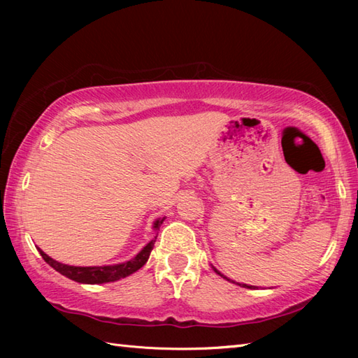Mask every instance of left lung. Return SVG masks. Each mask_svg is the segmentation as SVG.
I'll list each match as a JSON object with an SVG mask.
<instances>
[{
  "instance_id": "1",
  "label": "left lung",
  "mask_w": 358,
  "mask_h": 358,
  "mask_svg": "<svg viewBox=\"0 0 358 358\" xmlns=\"http://www.w3.org/2000/svg\"><path fill=\"white\" fill-rule=\"evenodd\" d=\"M212 269H214V271H215V272H217V273H218V275H220V277H223V278H224V280H227V281H232V283H235V281H234V280H229V278H227V277H224V275H223V273H222V272H220V271H217V269H215V268H212ZM237 285H238V286H241V287H248V289H254V286H249V285H245V283H237Z\"/></svg>"
}]
</instances>
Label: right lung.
Instances as JSON below:
<instances>
[{"instance_id": "right-lung-1", "label": "right lung", "mask_w": 358, "mask_h": 358, "mask_svg": "<svg viewBox=\"0 0 358 358\" xmlns=\"http://www.w3.org/2000/svg\"><path fill=\"white\" fill-rule=\"evenodd\" d=\"M163 222H164V217L155 220L154 226H152L154 227V231H159V226L163 224ZM155 240H157V235L154 237V240H150L138 254H136L134 258H131V260H127L124 263H118V264H109V266H69V264L53 260V258H50L48 254H44L40 248L36 249L44 258V262L49 266H52L57 272L62 273V275L71 278L73 281H78V283L101 285V283H110V281L124 278L138 271L140 268H143L148 262L152 249H154Z\"/></svg>"}]
</instances>
